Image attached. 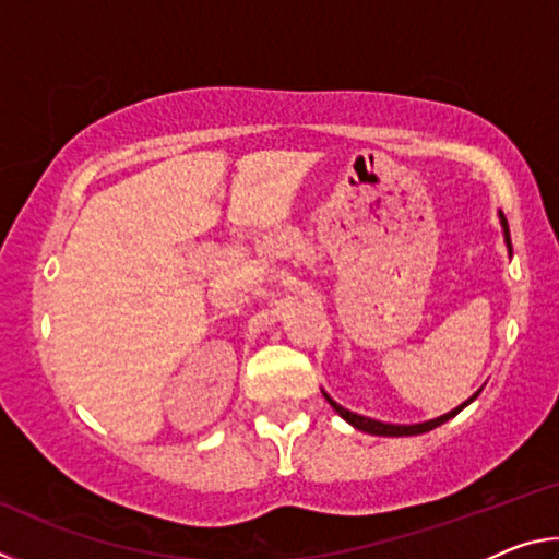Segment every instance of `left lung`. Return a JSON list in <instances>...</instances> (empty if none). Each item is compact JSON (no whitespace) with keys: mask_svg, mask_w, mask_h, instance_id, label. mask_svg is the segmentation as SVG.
Returning a JSON list of instances; mask_svg holds the SVG:
<instances>
[{"mask_svg":"<svg viewBox=\"0 0 559 559\" xmlns=\"http://www.w3.org/2000/svg\"><path fill=\"white\" fill-rule=\"evenodd\" d=\"M503 226H506V243H508V249H510V234H508V224H506V219H503ZM510 253H513V249H510ZM323 394H325V392H323ZM476 396H478V392L473 394L468 402H463L461 406H456V409H453V412L439 416V419H431V421H424V424H412V427H402V424H384V421L367 419V416H359V414H355V412L345 409V406H340L337 402L330 400L328 394H325V400L330 402V406H333V409H335L340 416H343L345 421L353 424V427H355V429H359V431L374 433V437H414V433H424V431H431V429L441 427L443 421H449L451 416H456V414L463 409V406H468L473 400H476Z\"/></svg>","mask_w":559,"mask_h":559,"instance_id":"left-lung-1","label":"left lung"}]
</instances>
